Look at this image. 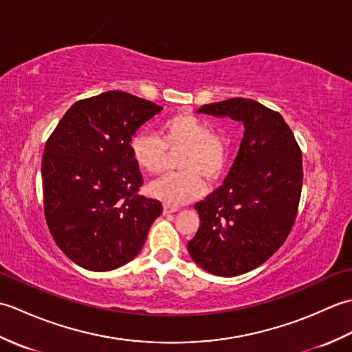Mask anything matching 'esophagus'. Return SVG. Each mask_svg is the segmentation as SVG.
I'll list each match as a JSON object with an SVG mask.
<instances>
[{
  "instance_id": "esophagus-1",
  "label": "esophagus",
  "mask_w": 352,
  "mask_h": 352,
  "mask_svg": "<svg viewBox=\"0 0 352 352\" xmlns=\"http://www.w3.org/2000/svg\"><path fill=\"white\" fill-rule=\"evenodd\" d=\"M177 210H178V207H172V206H166V204H164V207H163L164 213H175Z\"/></svg>"
}]
</instances>
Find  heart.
<instances>
[{
    "instance_id": "obj_1",
    "label": "heart",
    "mask_w": 352,
    "mask_h": 352,
    "mask_svg": "<svg viewBox=\"0 0 352 352\" xmlns=\"http://www.w3.org/2000/svg\"><path fill=\"white\" fill-rule=\"evenodd\" d=\"M182 149L177 166L182 172L164 175L149 184V193L163 204L178 207L199 198L207 180H218L228 160V144L222 134L210 131L199 118L180 113L168 118L160 126V136L140 131L130 140V151L138 168L148 174H159L166 151Z\"/></svg>"
}]
</instances>
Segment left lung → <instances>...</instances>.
<instances>
[{"instance_id":"left-lung-1","label":"left lung","mask_w":352,"mask_h":352,"mask_svg":"<svg viewBox=\"0 0 352 352\" xmlns=\"http://www.w3.org/2000/svg\"><path fill=\"white\" fill-rule=\"evenodd\" d=\"M198 113L245 126L222 186L195 204L199 228L188 251L204 271L236 276L263 265L294 227L302 188V155L278 111L254 100L206 104Z\"/></svg>"}]
</instances>
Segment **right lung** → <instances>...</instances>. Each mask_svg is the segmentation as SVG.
I'll use <instances>...</instances> for the list:
<instances>
[{
    "label": "right lung",
    "instance_id": "obj_1",
    "mask_svg": "<svg viewBox=\"0 0 352 352\" xmlns=\"http://www.w3.org/2000/svg\"><path fill=\"white\" fill-rule=\"evenodd\" d=\"M163 107L121 91L80 100L45 145L43 210L58 248L95 272L138 256L162 203L139 195L130 140Z\"/></svg>",
    "mask_w": 352,
    "mask_h": 352
}]
</instances>
